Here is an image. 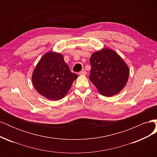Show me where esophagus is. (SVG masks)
<instances>
[{"label": "esophagus", "instance_id": "esophagus-1", "mask_svg": "<svg viewBox=\"0 0 157 157\" xmlns=\"http://www.w3.org/2000/svg\"><path fill=\"white\" fill-rule=\"evenodd\" d=\"M79 75H86V71H84V70L80 71V72L79 73Z\"/></svg>", "mask_w": 157, "mask_h": 157}]
</instances>
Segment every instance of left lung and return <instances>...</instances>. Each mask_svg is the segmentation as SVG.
<instances>
[{
  "label": "left lung",
  "instance_id": "obj_1",
  "mask_svg": "<svg viewBox=\"0 0 157 157\" xmlns=\"http://www.w3.org/2000/svg\"><path fill=\"white\" fill-rule=\"evenodd\" d=\"M90 80L98 91L106 97L119 93L129 78L128 65L116 52L108 48L95 52L90 59Z\"/></svg>",
  "mask_w": 157,
  "mask_h": 157
}]
</instances>
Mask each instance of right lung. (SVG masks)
<instances>
[{
  "mask_svg": "<svg viewBox=\"0 0 157 157\" xmlns=\"http://www.w3.org/2000/svg\"><path fill=\"white\" fill-rule=\"evenodd\" d=\"M78 76L71 72L63 56L48 52L42 57L33 71L32 82L36 92L48 99L63 98Z\"/></svg>",
  "mask_w": 157,
  "mask_h": 157,
  "instance_id": "1",
  "label": "right lung"
}]
</instances>
